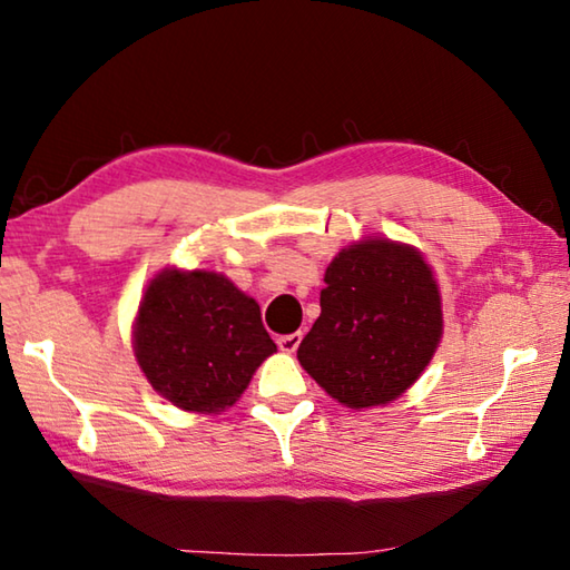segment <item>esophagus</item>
Instances as JSON below:
<instances>
[{
    "label": "esophagus",
    "instance_id": "34e87169",
    "mask_svg": "<svg viewBox=\"0 0 570 570\" xmlns=\"http://www.w3.org/2000/svg\"><path fill=\"white\" fill-rule=\"evenodd\" d=\"M302 340H304V334H302V332H294V334H284V336H278V350L286 352V354H292V352H296V350H298V344H302Z\"/></svg>",
    "mask_w": 570,
    "mask_h": 570
}]
</instances>
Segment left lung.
Returning <instances> with one entry per match:
<instances>
[{
    "mask_svg": "<svg viewBox=\"0 0 570 570\" xmlns=\"http://www.w3.org/2000/svg\"><path fill=\"white\" fill-rule=\"evenodd\" d=\"M322 314L298 362L346 407L397 400L420 377L442 334L438 284L417 250L370 238L324 274Z\"/></svg>",
    "mask_w": 570,
    "mask_h": 570,
    "instance_id": "obj_1",
    "label": "left lung"
}]
</instances>
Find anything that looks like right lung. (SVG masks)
Instances as JSON below:
<instances>
[{
    "label": "right lung",
    "mask_w": 570,
    "mask_h": 570,
    "mask_svg": "<svg viewBox=\"0 0 570 570\" xmlns=\"http://www.w3.org/2000/svg\"><path fill=\"white\" fill-rule=\"evenodd\" d=\"M276 344L254 298L214 272H163L135 322V356L153 390L190 412H220Z\"/></svg>",
    "instance_id": "right-lung-1"
}]
</instances>
